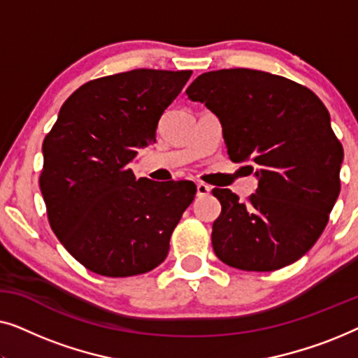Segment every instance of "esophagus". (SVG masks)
<instances>
[{
  "mask_svg": "<svg viewBox=\"0 0 358 358\" xmlns=\"http://www.w3.org/2000/svg\"><path fill=\"white\" fill-rule=\"evenodd\" d=\"M210 192H212V187L207 184L203 182H197V195L199 197H205V195H208Z\"/></svg>",
  "mask_w": 358,
  "mask_h": 358,
  "instance_id": "34e87169",
  "label": "esophagus"
}]
</instances>
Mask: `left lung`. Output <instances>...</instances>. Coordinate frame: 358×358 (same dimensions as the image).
Returning <instances> with one entry per match:
<instances>
[{
    "label": "left lung",
    "mask_w": 358,
    "mask_h": 358,
    "mask_svg": "<svg viewBox=\"0 0 358 358\" xmlns=\"http://www.w3.org/2000/svg\"><path fill=\"white\" fill-rule=\"evenodd\" d=\"M185 94L222 122L229 159L251 161L257 182L248 202L213 189L218 259L241 271L271 272L310 251L341 192L344 150L329 112L308 87L272 73L233 68L195 78Z\"/></svg>",
    "instance_id": "8db88e82"
}]
</instances>
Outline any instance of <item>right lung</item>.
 <instances>
[{
  "label": "right lung",
  "instance_id": "1",
  "mask_svg": "<svg viewBox=\"0 0 358 358\" xmlns=\"http://www.w3.org/2000/svg\"><path fill=\"white\" fill-rule=\"evenodd\" d=\"M192 71L131 70L90 81L58 112L42 145L41 190L53 233L91 272L153 271L197 192L190 180L135 179L130 164L153 143L163 112Z\"/></svg>",
  "mask_w": 358,
  "mask_h": 358
}]
</instances>
